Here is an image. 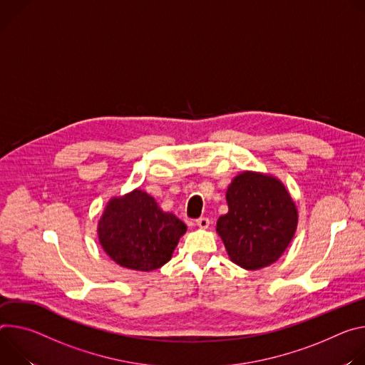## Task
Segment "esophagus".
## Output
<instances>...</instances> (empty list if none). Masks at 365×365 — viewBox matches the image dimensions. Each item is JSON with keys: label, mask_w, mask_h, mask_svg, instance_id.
<instances>
[{"label": "esophagus", "mask_w": 365, "mask_h": 365, "mask_svg": "<svg viewBox=\"0 0 365 365\" xmlns=\"http://www.w3.org/2000/svg\"><path fill=\"white\" fill-rule=\"evenodd\" d=\"M195 223L200 229H209L210 227V220L207 217H200V219L195 220Z\"/></svg>", "instance_id": "obj_1"}]
</instances>
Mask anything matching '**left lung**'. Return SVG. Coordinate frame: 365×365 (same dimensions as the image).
I'll return each instance as SVG.
<instances>
[{"label":"left lung","mask_w":365,"mask_h":365,"mask_svg":"<svg viewBox=\"0 0 365 365\" xmlns=\"http://www.w3.org/2000/svg\"><path fill=\"white\" fill-rule=\"evenodd\" d=\"M229 212L216 232L230 261L240 268H265L284 254L294 237L299 212L289 190L277 177L244 171L226 190Z\"/></svg>","instance_id":"8db88e82"}]
</instances>
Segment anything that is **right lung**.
Wrapping results in <instances>:
<instances>
[{"label": "right lung", "mask_w": 365, "mask_h": 365, "mask_svg": "<svg viewBox=\"0 0 365 365\" xmlns=\"http://www.w3.org/2000/svg\"><path fill=\"white\" fill-rule=\"evenodd\" d=\"M187 226L162 210L143 190L111 197L98 220L97 235L104 252L120 267L153 271L165 265Z\"/></svg>", "instance_id": "1"}]
</instances>
